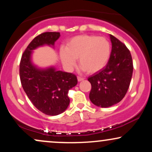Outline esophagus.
Returning a JSON list of instances; mask_svg holds the SVG:
<instances>
[{
	"label": "esophagus",
	"mask_w": 152,
	"mask_h": 152,
	"mask_svg": "<svg viewBox=\"0 0 152 152\" xmlns=\"http://www.w3.org/2000/svg\"><path fill=\"white\" fill-rule=\"evenodd\" d=\"M77 79H78V82H80V81H83V80L84 79V78H81V77H79V76H78Z\"/></svg>",
	"instance_id": "34e87169"
}]
</instances>
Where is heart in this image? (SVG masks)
Wrapping results in <instances>:
<instances>
[{
	"label": "heart",
	"instance_id": "1",
	"mask_svg": "<svg viewBox=\"0 0 152 152\" xmlns=\"http://www.w3.org/2000/svg\"><path fill=\"white\" fill-rule=\"evenodd\" d=\"M111 55V45L105 38L93 35H80L72 38L66 48L60 50L62 64L71 71L78 58V64L83 71L94 74L105 67Z\"/></svg>",
	"mask_w": 152,
	"mask_h": 152
}]
</instances>
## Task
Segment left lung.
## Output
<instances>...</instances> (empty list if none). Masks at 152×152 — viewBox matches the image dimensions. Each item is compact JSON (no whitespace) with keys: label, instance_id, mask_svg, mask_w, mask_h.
Wrapping results in <instances>:
<instances>
[{"label":"left lung","instance_id":"obj_1","mask_svg":"<svg viewBox=\"0 0 152 152\" xmlns=\"http://www.w3.org/2000/svg\"><path fill=\"white\" fill-rule=\"evenodd\" d=\"M111 55L104 69L89 76V99L94 105L108 108L120 102L126 95L133 73L132 55L126 46L112 35Z\"/></svg>","mask_w":152,"mask_h":152}]
</instances>
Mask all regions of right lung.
Here are the masks:
<instances>
[{
  "label": "right lung",
  "mask_w": 152,
  "mask_h": 152,
  "mask_svg": "<svg viewBox=\"0 0 152 152\" xmlns=\"http://www.w3.org/2000/svg\"><path fill=\"white\" fill-rule=\"evenodd\" d=\"M60 36L58 32H46L36 36L22 55L19 69L26 95L36 109L49 116H56L66 111L70 103L68 93L77 84V78L71 73L56 70L53 66L38 67L32 61V55L38 47L54 48Z\"/></svg>",
  "instance_id": "1"
}]
</instances>
